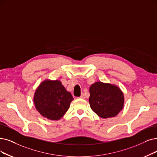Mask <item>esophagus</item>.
I'll return each instance as SVG.
<instances>
[{"instance_id":"34e87169","label":"esophagus","mask_w":157,"mask_h":157,"mask_svg":"<svg viewBox=\"0 0 157 157\" xmlns=\"http://www.w3.org/2000/svg\"><path fill=\"white\" fill-rule=\"evenodd\" d=\"M84 98H85V97H84V95L83 93L81 94V96L79 97V98H81V99H84Z\"/></svg>"}]
</instances>
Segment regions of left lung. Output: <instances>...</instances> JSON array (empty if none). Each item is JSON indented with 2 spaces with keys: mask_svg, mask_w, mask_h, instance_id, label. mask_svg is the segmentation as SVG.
<instances>
[{
  "mask_svg": "<svg viewBox=\"0 0 157 157\" xmlns=\"http://www.w3.org/2000/svg\"><path fill=\"white\" fill-rule=\"evenodd\" d=\"M90 94L91 109L102 118L117 116L124 108V93L117 85L98 81L91 85Z\"/></svg>",
  "mask_w": 157,
  "mask_h": 157,
  "instance_id": "left-lung-1",
  "label": "left lung"
}]
</instances>
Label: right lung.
<instances>
[{"label": "right lung", "instance_id": "add662e5", "mask_svg": "<svg viewBox=\"0 0 157 157\" xmlns=\"http://www.w3.org/2000/svg\"><path fill=\"white\" fill-rule=\"evenodd\" d=\"M73 98L59 80L46 79L35 90L33 102L36 109L49 120L59 121L63 117Z\"/></svg>", "mask_w": 157, "mask_h": 157}]
</instances>
